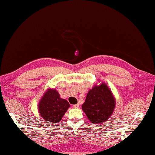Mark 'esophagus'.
Instances as JSON below:
<instances>
[{
    "instance_id": "esophagus-1",
    "label": "esophagus",
    "mask_w": 155,
    "mask_h": 155,
    "mask_svg": "<svg viewBox=\"0 0 155 155\" xmlns=\"http://www.w3.org/2000/svg\"><path fill=\"white\" fill-rule=\"evenodd\" d=\"M72 107H73V108H78V107H79V104H74V105H72Z\"/></svg>"
}]
</instances>
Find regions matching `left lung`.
Listing matches in <instances>:
<instances>
[{
    "instance_id": "left-lung-1",
    "label": "left lung",
    "mask_w": 155,
    "mask_h": 155,
    "mask_svg": "<svg viewBox=\"0 0 155 155\" xmlns=\"http://www.w3.org/2000/svg\"><path fill=\"white\" fill-rule=\"evenodd\" d=\"M115 99L107 85L95 86L87 94L82 109L91 122L98 124L106 122L113 113Z\"/></svg>"
}]
</instances>
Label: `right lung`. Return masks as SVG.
<instances>
[{"label":"right lung","instance_id":"add662e5","mask_svg":"<svg viewBox=\"0 0 155 155\" xmlns=\"http://www.w3.org/2000/svg\"><path fill=\"white\" fill-rule=\"evenodd\" d=\"M70 104L68 101L60 97L54 89H48L38 104V110L45 121L58 123Z\"/></svg>","mask_w":155,"mask_h":155}]
</instances>
